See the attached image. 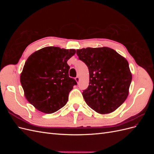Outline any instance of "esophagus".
Returning a JSON list of instances; mask_svg holds the SVG:
<instances>
[{
    "label": "esophagus",
    "mask_w": 154,
    "mask_h": 154,
    "mask_svg": "<svg viewBox=\"0 0 154 154\" xmlns=\"http://www.w3.org/2000/svg\"><path fill=\"white\" fill-rule=\"evenodd\" d=\"M75 80H76V82L77 83H78L79 81H80V78H79L78 76H76V77L75 78Z\"/></svg>",
    "instance_id": "obj_1"
}]
</instances>
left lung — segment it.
Returning <instances> with one entry per match:
<instances>
[{
    "mask_svg": "<svg viewBox=\"0 0 154 154\" xmlns=\"http://www.w3.org/2000/svg\"><path fill=\"white\" fill-rule=\"evenodd\" d=\"M78 58L89 71V85L82 94L96 112H112L127 99L132 82L129 65L114 49L103 47L76 50Z\"/></svg>",
    "mask_w": 154,
    "mask_h": 154,
    "instance_id": "left-lung-1",
    "label": "left lung"
}]
</instances>
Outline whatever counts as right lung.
Here are the masks:
<instances>
[{"label": "right lung", "mask_w": 154, "mask_h": 154, "mask_svg": "<svg viewBox=\"0 0 154 154\" xmlns=\"http://www.w3.org/2000/svg\"><path fill=\"white\" fill-rule=\"evenodd\" d=\"M75 49L45 47L27 58L20 74L27 100L45 114L55 112L67 103L70 91L77 83L69 76L67 60Z\"/></svg>", "instance_id": "obj_1"}]
</instances>
